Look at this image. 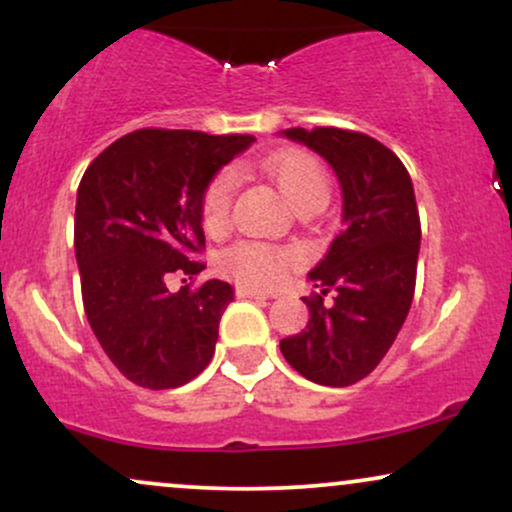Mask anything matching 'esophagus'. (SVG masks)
Wrapping results in <instances>:
<instances>
[{
	"mask_svg": "<svg viewBox=\"0 0 512 512\" xmlns=\"http://www.w3.org/2000/svg\"><path fill=\"white\" fill-rule=\"evenodd\" d=\"M236 296H238V298H257V301H269V298H272V293H264V291L250 289V286L238 284V286H236Z\"/></svg>",
	"mask_w": 512,
	"mask_h": 512,
	"instance_id": "34e87169",
	"label": "esophagus"
}]
</instances>
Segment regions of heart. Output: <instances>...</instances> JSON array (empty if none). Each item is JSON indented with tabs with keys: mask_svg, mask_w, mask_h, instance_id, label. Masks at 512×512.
<instances>
[{
	"mask_svg": "<svg viewBox=\"0 0 512 512\" xmlns=\"http://www.w3.org/2000/svg\"><path fill=\"white\" fill-rule=\"evenodd\" d=\"M264 173L279 187L286 202L296 211H317L327 204L332 192L330 173L308 151H284L264 163ZM233 199H236V175L231 170H221L214 175L202 195V226L207 233L219 236L231 223ZM296 264V255L279 245L262 243V240H238L231 248L223 250V272L243 286L255 289H274Z\"/></svg>",
	"mask_w": 512,
	"mask_h": 512,
	"instance_id": "1",
	"label": "heart"
}]
</instances>
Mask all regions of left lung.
Here are the masks:
<instances>
[{"label": "left lung", "instance_id": "8db88e82", "mask_svg": "<svg viewBox=\"0 0 512 512\" xmlns=\"http://www.w3.org/2000/svg\"><path fill=\"white\" fill-rule=\"evenodd\" d=\"M284 134L334 168L344 228L310 272L317 291L303 298L308 325L281 339V354L317 385H354L383 361L411 308L421 245L414 185L395 151L363 132L291 127Z\"/></svg>", "mask_w": 512, "mask_h": 512}]
</instances>
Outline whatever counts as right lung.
<instances>
[{
  "instance_id": "add662e5",
  "label": "right lung",
  "mask_w": 512,
  "mask_h": 512,
  "mask_svg": "<svg viewBox=\"0 0 512 512\" xmlns=\"http://www.w3.org/2000/svg\"><path fill=\"white\" fill-rule=\"evenodd\" d=\"M252 142V134L134 129L93 158L79 182L74 250L88 325L134 385L173 390L214 356L233 289L209 279L170 291L168 279H195L207 267L202 195Z\"/></svg>"
}]
</instances>
